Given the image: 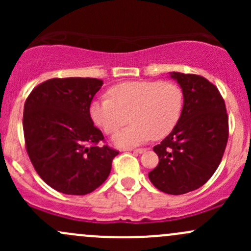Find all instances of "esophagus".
I'll list each match as a JSON object with an SVG mask.
<instances>
[{"label": "esophagus", "instance_id": "1", "mask_svg": "<svg viewBox=\"0 0 251 251\" xmlns=\"http://www.w3.org/2000/svg\"><path fill=\"white\" fill-rule=\"evenodd\" d=\"M147 149L146 148H137V149H133V151H135V153H143V151H146Z\"/></svg>", "mask_w": 251, "mask_h": 251}]
</instances>
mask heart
I'll use <instances>...</instances> for the list:
<instances>
[{
    "mask_svg": "<svg viewBox=\"0 0 251 251\" xmlns=\"http://www.w3.org/2000/svg\"><path fill=\"white\" fill-rule=\"evenodd\" d=\"M109 98L90 105L93 123L107 135L116 133L113 142L119 147H133L161 140L174 130L183 109V91L173 81H127L109 90Z\"/></svg>",
    "mask_w": 251,
    "mask_h": 251,
    "instance_id": "1",
    "label": "heart"
}]
</instances>
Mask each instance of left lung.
I'll use <instances>...</instances> for the list:
<instances>
[{
  "instance_id": "obj_1",
  "label": "left lung",
  "mask_w": 251,
  "mask_h": 251,
  "mask_svg": "<svg viewBox=\"0 0 251 251\" xmlns=\"http://www.w3.org/2000/svg\"><path fill=\"white\" fill-rule=\"evenodd\" d=\"M183 91V109L170 135L154 147L159 164L148 174L159 191L188 193L206 183L224 156L228 115L221 93L207 78L171 73Z\"/></svg>"
}]
</instances>
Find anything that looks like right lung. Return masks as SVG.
<instances>
[{
  "label": "right lung",
  "mask_w": 251,
  "mask_h": 251,
  "mask_svg": "<svg viewBox=\"0 0 251 251\" xmlns=\"http://www.w3.org/2000/svg\"><path fill=\"white\" fill-rule=\"evenodd\" d=\"M103 85L92 77L50 78L27 96L25 147L39 176L64 194L85 196L109 176L118 151L104 144L90 105Z\"/></svg>",
  "instance_id": "right-lung-1"
}]
</instances>
